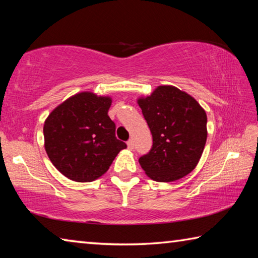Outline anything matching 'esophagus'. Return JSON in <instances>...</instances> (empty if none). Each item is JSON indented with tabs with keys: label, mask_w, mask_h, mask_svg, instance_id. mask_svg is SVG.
I'll use <instances>...</instances> for the list:
<instances>
[{
	"label": "esophagus",
	"mask_w": 258,
	"mask_h": 258,
	"mask_svg": "<svg viewBox=\"0 0 258 258\" xmlns=\"http://www.w3.org/2000/svg\"><path fill=\"white\" fill-rule=\"evenodd\" d=\"M126 145H128L129 150H134V141H133V139H129V141L126 142Z\"/></svg>",
	"instance_id": "34e87169"
}]
</instances>
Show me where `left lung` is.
Returning <instances> with one entry per match:
<instances>
[{
  "instance_id": "obj_1",
  "label": "left lung",
  "mask_w": 258,
  "mask_h": 258,
  "mask_svg": "<svg viewBox=\"0 0 258 258\" xmlns=\"http://www.w3.org/2000/svg\"><path fill=\"white\" fill-rule=\"evenodd\" d=\"M153 145L139 158L146 175L157 181H174L199 162L207 141V115L199 103L175 87L161 86L138 100Z\"/></svg>"
}]
</instances>
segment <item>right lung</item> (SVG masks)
I'll return each mask as SVG.
<instances>
[{
  "mask_svg": "<svg viewBox=\"0 0 258 258\" xmlns=\"http://www.w3.org/2000/svg\"><path fill=\"white\" fill-rule=\"evenodd\" d=\"M112 100L81 92L50 113L44 122L45 151L50 161L72 180L86 183L108 170L126 147L115 136V123L107 115Z\"/></svg>",
  "mask_w": 258,
  "mask_h": 258,
  "instance_id": "right-lung-1",
  "label": "right lung"
}]
</instances>
